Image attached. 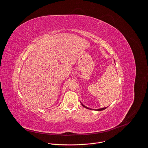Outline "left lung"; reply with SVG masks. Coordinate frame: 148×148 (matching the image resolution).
Segmentation results:
<instances>
[{
    "label": "left lung",
    "instance_id": "obj_1",
    "mask_svg": "<svg viewBox=\"0 0 148 148\" xmlns=\"http://www.w3.org/2000/svg\"><path fill=\"white\" fill-rule=\"evenodd\" d=\"M81 104H82V106L84 107H85V108H87V109H90V110H91V108H88V107H86L85 105H84L82 103H81ZM107 107H105V108H99V109H97V110H95L96 111H102V110H105V109H106Z\"/></svg>",
    "mask_w": 148,
    "mask_h": 148
}]
</instances>
